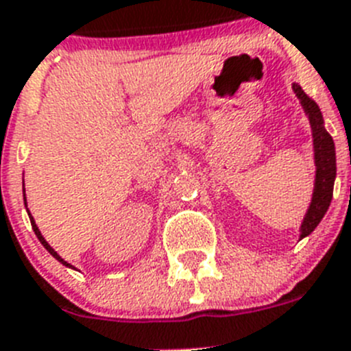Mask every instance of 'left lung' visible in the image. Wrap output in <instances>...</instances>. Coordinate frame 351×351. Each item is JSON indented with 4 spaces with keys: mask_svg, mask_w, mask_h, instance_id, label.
Returning <instances> with one entry per match:
<instances>
[{
    "mask_svg": "<svg viewBox=\"0 0 351 351\" xmlns=\"http://www.w3.org/2000/svg\"><path fill=\"white\" fill-rule=\"evenodd\" d=\"M293 91L299 96L304 110L308 112L309 121H311L313 137H315V193H313V200L308 209V214H306L302 226H300V237H306L318 226V223L322 221L328 206H330V200H332L334 179H336V149H334L332 137L325 130L322 112L316 101L309 98L304 93V89L297 86V84H293Z\"/></svg>",
    "mask_w": 351,
    "mask_h": 351,
    "instance_id": "left-lung-1",
    "label": "left lung"
}]
</instances>
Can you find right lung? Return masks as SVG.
<instances>
[{
  "label": "right lung",
  "instance_id": "right-lung-1",
  "mask_svg": "<svg viewBox=\"0 0 351 351\" xmlns=\"http://www.w3.org/2000/svg\"><path fill=\"white\" fill-rule=\"evenodd\" d=\"M24 204H26V195H24ZM27 214H29V213H27ZM29 219H31V226H33V230H35L36 237H38V241H40V243H42V244H43V247H45V250H47V251H49V253H51V255H52V256H54V258H56V260H60V262H61V263H63V265H66V267H71L70 263H66V262H64V260H63V258H61V256H60V255H58V253H56V251H54V250H52V247H51V246H49V244H47V241H45V239H43V237H42V234H40V230H38V226H36V225H35V219H33V216H29Z\"/></svg>",
  "mask_w": 351,
  "mask_h": 351
}]
</instances>
